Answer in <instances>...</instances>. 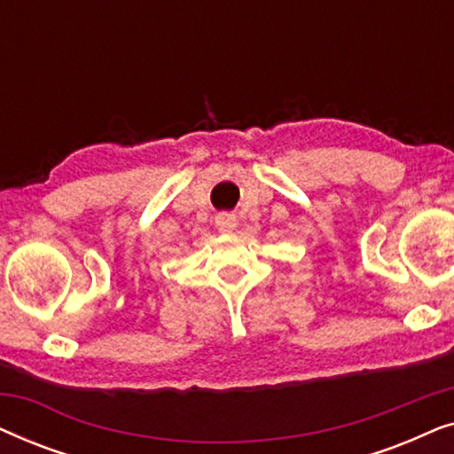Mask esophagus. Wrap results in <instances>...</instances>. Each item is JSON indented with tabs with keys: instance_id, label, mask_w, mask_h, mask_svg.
<instances>
[{
	"instance_id": "1",
	"label": "esophagus",
	"mask_w": 454,
	"mask_h": 454,
	"mask_svg": "<svg viewBox=\"0 0 454 454\" xmlns=\"http://www.w3.org/2000/svg\"><path fill=\"white\" fill-rule=\"evenodd\" d=\"M238 225V221H235V216L231 215H219L216 216V227H219V231H231Z\"/></svg>"
}]
</instances>
